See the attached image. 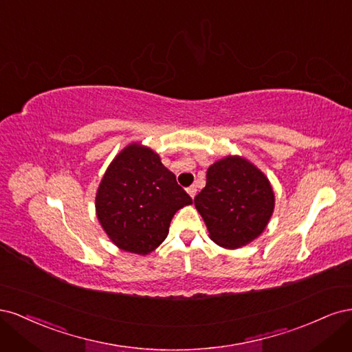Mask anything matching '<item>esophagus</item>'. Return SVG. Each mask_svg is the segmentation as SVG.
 I'll list each match as a JSON object with an SVG mask.
<instances>
[{
    "label": "esophagus",
    "instance_id": "1",
    "mask_svg": "<svg viewBox=\"0 0 352 352\" xmlns=\"http://www.w3.org/2000/svg\"><path fill=\"white\" fill-rule=\"evenodd\" d=\"M186 190H188V194L190 195V198H194V197L197 195V186H195V185H192V186H189V188H188Z\"/></svg>",
    "mask_w": 352,
    "mask_h": 352
}]
</instances>
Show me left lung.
Returning <instances> with one entry per match:
<instances>
[{"instance_id":"8db88e82","label":"left lung","mask_w":352,"mask_h":352,"mask_svg":"<svg viewBox=\"0 0 352 352\" xmlns=\"http://www.w3.org/2000/svg\"><path fill=\"white\" fill-rule=\"evenodd\" d=\"M210 238L223 248H239L267 226L274 207L269 179L241 157H228L207 170L206 188L194 198Z\"/></svg>"}]
</instances>
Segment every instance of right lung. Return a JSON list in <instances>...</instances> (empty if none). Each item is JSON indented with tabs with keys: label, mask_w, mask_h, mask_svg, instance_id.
<instances>
[{
	"label": "right lung",
	"mask_w": 352,
	"mask_h": 352,
	"mask_svg": "<svg viewBox=\"0 0 352 352\" xmlns=\"http://www.w3.org/2000/svg\"><path fill=\"white\" fill-rule=\"evenodd\" d=\"M95 201L98 220L110 239L124 251L142 255L166 239L175 212L192 204L160 157L138 144L113 160Z\"/></svg>",
	"instance_id": "add662e5"
}]
</instances>
